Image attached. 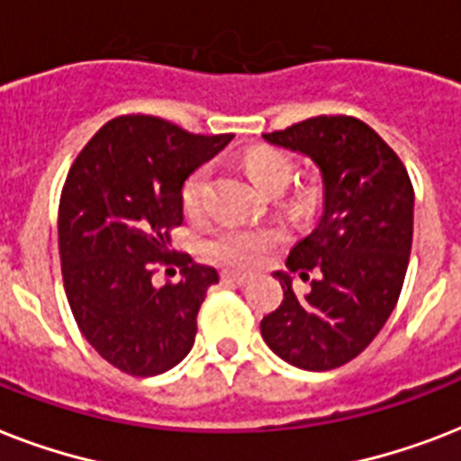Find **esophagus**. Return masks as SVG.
<instances>
[{"label":"esophagus","mask_w":461,"mask_h":461,"mask_svg":"<svg viewBox=\"0 0 461 461\" xmlns=\"http://www.w3.org/2000/svg\"><path fill=\"white\" fill-rule=\"evenodd\" d=\"M251 280L249 275L241 273H222V282H230V285H239V287H244L246 282Z\"/></svg>","instance_id":"1"}]
</instances>
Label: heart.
I'll use <instances>...</instances> for the list:
<instances>
[{
  "mask_svg": "<svg viewBox=\"0 0 461 461\" xmlns=\"http://www.w3.org/2000/svg\"><path fill=\"white\" fill-rule=\"evenodd\" d=\"M244 169L249 179L260 188L263 194H275L287 186L292 179V159L282 150L275 148H256L246 153ZM208 184V172L195 169L181 188V203L188 215H198L203 208V194ZM282 241V234L273 227L263 230H246V227H224L205 244V256L220 266L249 270L256 267L275 246Z\"/></svg>",
  "mask_w": 461,
  "mask_h": 461,
  "instance_id": "1",
  "label": "heart"
}]
</instances>
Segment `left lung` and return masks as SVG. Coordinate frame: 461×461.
<instances>
[{
    "mask_svg": "<svg viewBox=\"0 0 461 461\" xmlns=\"http://www.w3.org/2000/svg\"><path fill=\"white\" fill-rule=\"evenodd\" d=\"M267 143L308 158L321 174V210L292 246L280 308L260 321L266 344L303 371H330L373 342L400 299L414 234V188L393 148L354 117H313ZM312 281L296 297L291 275Z\"/></svg>",
    "mask_w": 461,
    "mask_h": 461,
    "instance_id": "obj_1",
    "label": "left lung"
}]
</instances>
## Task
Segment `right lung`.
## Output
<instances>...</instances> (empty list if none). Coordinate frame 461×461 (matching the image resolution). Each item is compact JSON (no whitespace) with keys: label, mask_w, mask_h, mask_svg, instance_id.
Wrapping results in <instances>:
<instances>
[{"label":"right lung","mask_w":461,"mask_h":461,"mask_svg":"<svg viewBox=\"0 0 461 461\" xmlns=\"http://www.w3.org/2000/svg\"><path fill=\"white\" fill-rule=\"evenodd\" d=\"M231 139L195 136L158 117H119L68 172L59 201L64 289L83 337L119 371L158 375L194 347L195 315L220 275L172 253L169 230L184 222V181ZM155 259L176 262L182 280L155 288Z\"/></svg>","instance_id":"right-lung-1"}]
</instances>
